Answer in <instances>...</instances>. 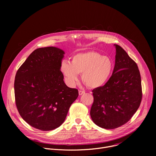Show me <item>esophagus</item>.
Segmentation results:
<instances>
[{
    "instance_id": "obj_1",
    "label": "esophagus",
    "mask_w": 156,
    "mask_h": 156,
    "mask_svg": "<svg viewBox=\"0 0 156 156\" xmlns=\"http://www.w3.org/2000/svg\"><path fill=\"white\" fill-rule=\"evenodd\" d=\"M84 94H85V91H83V90H79V95H83Z\"/></svg>"
}]
</instances>
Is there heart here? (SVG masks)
Returning a JSON list of instances; mask_svg holds the SVG:
<instances>
[{"label":"heart","instance_id":"heart-1","mask_svg":"<svg viewBox=\"0 0 156 156\" xmlns=\"http://www.w3.org/2000/svg\"><path fill=\"white\" fill-rule=\"evenodd\" d=\"M111 57L95 51H88L74 55L70 62L63 60L60 71L68 85L74 86L78 80V74L82 73L83 83L90 88L104 86L110 79L114 69Z\"/></svg>","mask_w":156,"mask_h":156}]
</instances>
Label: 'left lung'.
I'll return each instance as SVG.
<instances>
[{
  "label": "left lung",
  "mask_w": 156,
  "mask_h": 156,
  "mask_svg": "<svg viewBox=\"0 0 156 156\" xmlns=\"http://www.w3.org/2000/svg\"><path fill=\"white\" fill-rule=\"evenodd\" d=\"M115 65L110 79L92 90L94 103L90 116L94 123L105 129H114L132 118L142 97L141 77L136 62L118 45Z\"/></svg>",
  "instance_id": "left-lung-1"
}]
</instances>
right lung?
<instances>
[{"label": "right lung", "mask_w": 156, "mask_h": 156, "mask_svg": "<svg viewBox=\"0 0 156 156\" xmlns=\"http://www.w3.org/2000/svg\"><path fill=\"white\" fill-rule=\"evenodd\" d=\"M64 52L55 47L39 48L18 69L14 80L16 105L32 127L50 131L66 118L78 90L65 84L60 65Z\"/></svg>", "instance_id": "add662e5"}]
</instances>
